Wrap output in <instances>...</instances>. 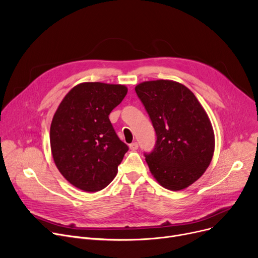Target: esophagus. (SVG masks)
<instances>
[{
    "label": "esophagus",
    "instance_id": "34e87169",
    "mask_svg": "<svg viewBox=\"0 0 258 258\" xmlns=\"http://www.w3.org/2000/svg\"><path fill=\"white\" fill-rule=\"evenodd\" d=\"M130 148L132 151H136L138 150V143L137 142H133L130 144Z\"/></svg>",
    "mask_w": 258,
    "mask_h": 258
}]
</instances>
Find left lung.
Here are the masks:
<instances>
[{
  "mask_svg": "<svg viewBox=\"0 0 258 258\" xmlns=\"http://www.w3.org/2000/svg\"><path fill=\"white\" fill-rule=\"evenodd\" d=\"M157 134L145 161L157 182L179 191L199 180L213 157L210 119L195 94L173 80L143 81L135 88Z\"/></svg>",
  "mask_w": 258,
  "mask_h": 258,
  "instance_id": "8db88e82",
  "label": "left lung"
}]
</instances>
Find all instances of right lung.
<instances>
[{
  "mask_svg": "<svg viewBox=\"0 0 258 258\" xmlns=\"http://www.w3.org/2000/svg\"><path fill=\"white\" fill-rule=\"evenodd\" d=\"M126 93L124 85L81 83L66 95L53 116L50 145L54 163L81 190L105 188L128 151L108 119Z\"/></svg>",
  "mask_w": 258,
  "mask_h": 258,
  "instance_id": "add662e5",
  "label": "right lung"
}]
</instances>
